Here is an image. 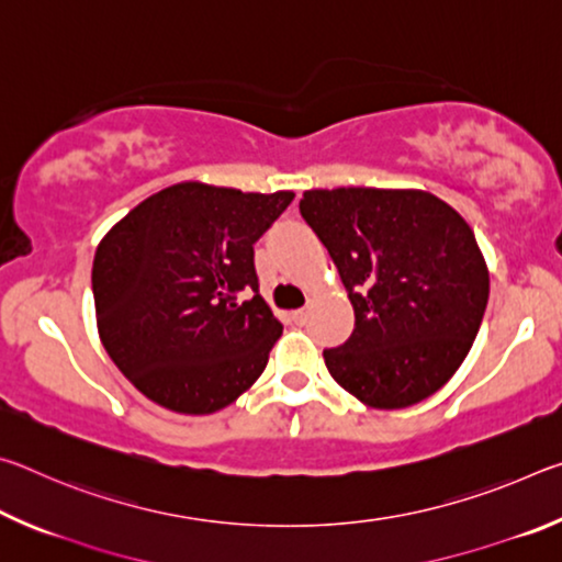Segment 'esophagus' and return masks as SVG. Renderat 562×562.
<instances>
[{
    "label": "esophagus",
    "instance_id": "1",
    "mask_svg": "<svg viewBox=\"0 0 562 562\" xmlns=\"http://www.w3.org/2000/svg\"><path fill=\"white\" fill-rule=\"evenodd\" d=\"M307 317H310V312L307 310H294L292 315H290V319L294 322V325H304V322H307Z\"/></svg>",
    "mask_w": 562,
    "mask_h": 562
}]
</instances>
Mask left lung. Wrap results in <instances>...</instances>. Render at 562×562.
I'll return each mask as SVG.
<instances>
[{"instance_id":"8db88e82","label":"left lung","mask_w":562,"mask_h":562,"mask_svg":"<svg viewBox=\"0 0 562 562\" xmlns=\"http://www.w3.org/2000/svg\"><path fill=\"white\" fill-rule=\"evenodd\" d=\"M300 213L355 307L351 337L325 349L331 379L372 408H406L439 392L488 304V265L471 225L418 188L304 190Z\"/></svg>"}]
</instances>
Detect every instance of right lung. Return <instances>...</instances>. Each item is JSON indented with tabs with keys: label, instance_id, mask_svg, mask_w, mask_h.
Instances as JSON below:
<instances>
[{
	"label": "right lung",
	"instance_id": "1",
	"mask_svg": "<svg viewBox=\"0 0 562 562\" xmlns=\"http://www.w3.org/2000/svg\"><path fill=\"white\" fill-rule=\"evenodd\" d=\"M292 198L183 180L101 237L91 268L101 345L150 402L205 416L258 382L282 325L258 292L252 245Z\"/></svg>",
	"mask_w": 562,
	"mask_h": 562
}]
</instances>
